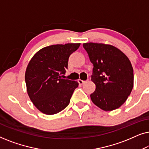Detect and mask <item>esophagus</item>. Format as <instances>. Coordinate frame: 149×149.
Here are the masks:
<instances>
[{"label": "esophagus", "instance_id": "34e87169", "mask_svg": "<svg viewBox=\"0 0 149 149\" xmlns=\"http://www.w3.org/2000/svg\"><path fill=\"white\" fill-rule=\"evenodd\" d=\"M78 82H79V84H80V85H83V84H84V83H85V82H86V81L81 80V79H79Z\"/></svg>", "mask_w": 149, "mask_h": 149}]
</instances>
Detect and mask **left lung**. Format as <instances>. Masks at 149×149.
<instances>
[{
  "label": "left lung",
  "mask_w": 149,
  "mask_h": 149,
  "mask_svg": "<svg viewBox=\"0 0 149 149\" xmlns=\"http://www.w3.org/2000/svg\"><path fill=\"white\" fill-rule=\"evenodd\" d=\"M93 65L91 81L95 90L90 95L95 106L105 111L119 108L134 87V70L129 58L111 45L83 44Z\"/></svg>",
  "instance_id": "1"
}]
</instances>
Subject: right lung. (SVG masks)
Segmentation results:
<instances>
[{
	"label": "right lung",
	"mask_w": 149,
	"mask_h": 149,
	"mask_svg": "<svg viewBox=\"0 0 149 149\" xmlns=\"http://www.w3.org/2000/svg\"><path fill=\"white\" fill-rule=\"evenodd\" d=\"M81 43L53 45L42 48L28 63L25 73L26 89L36 109L45 115H55L70 103L75 81L62 79L68 68V58Z\"/></svg>",
	"instance_id": "obj_1"
}]
</instances>
